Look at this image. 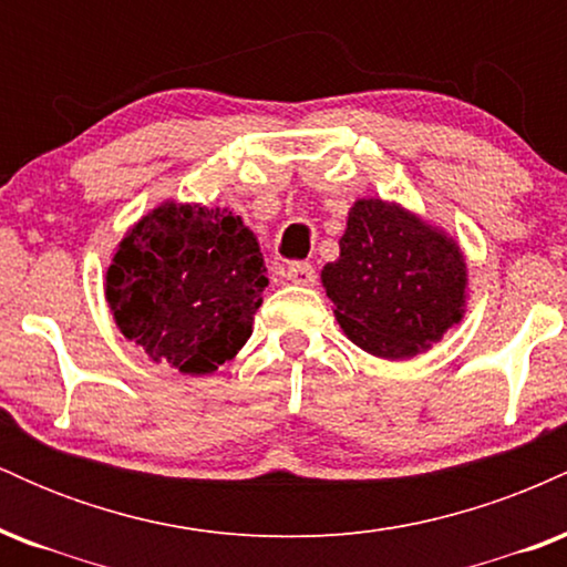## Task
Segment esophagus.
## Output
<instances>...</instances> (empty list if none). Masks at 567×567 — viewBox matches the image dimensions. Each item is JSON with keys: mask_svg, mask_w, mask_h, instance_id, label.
Wrapping results in <instances>:
<instances>
[{"mask_svg": "<svg viewBox=\"0 0 567 567\" xmlns=\"http://www.w3.org/2000/svg\"><path fill=\"white\" fill-rule=\"evenodd\" d=\"M285 277H288V282H292V285H303V288H309V285L317 282L315 266L303 264V261L290 264L288 269H285Z\"/></svg>", "mask_w": 567, "mask_h": 567, "instance_id": "obj_1", "label": "esophagus"}]
</instances>
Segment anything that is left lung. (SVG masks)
<instances>
[{
    "label": "left lung",
    "instance_id": "1",
    "mask_svg": "<svg viewBox=\"0 0 567 567\" xmlns=\"http://www.w3.org/2000/svg\"><path fill=\"white\" fill-rule=\"evenodd\" d=\"M341 256L322 285L351 341L383 360H408L464 320L466 261L458 243L396 202L357 199Z\"/></svg>",
    "mask_w": 567,
    "mask_h": 567
}]
</instances>
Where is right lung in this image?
<instances>
[{
    "mask_svg": "<svg viewBox=\"0 0 567 567\" xmlns=\"http://www.w3.org/2000/svg\"><path fill=\"white\" fill-rule=\"evenodd\" d=\"M266 264L231 210L162 202L125 234L106 271L116 328L152 362L205 375L252 333Z\"/></svg>",
    "mask_w": 567,
    "mask_h": 567,
    "instance_id": "add662e5",
    "label": "right lung"
}]
</instances>
